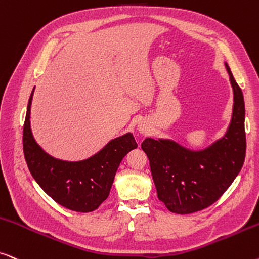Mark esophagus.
Wrapping results in <instances>:
<instances>
[{
  "label": "esophagus",
  "instance_id": "1",
  "mask_svg": "<svg viewBox=\"0 0 259 259\" xmlns=\"http://www.w3.org/2000/svg\"><path fill=\"white\" fill-rule=\"evenodd\" d=\"M139 131H140V133H143V134L149 133V128H147L145 125H142V123L139 125Z\"/></svg>",
  "mask_w": 259,
  "mask_h": 259
}]
</instances>
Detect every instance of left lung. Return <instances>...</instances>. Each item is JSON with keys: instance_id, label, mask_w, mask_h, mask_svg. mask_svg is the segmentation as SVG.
Instances as JSON below:
<instances>
[{"instance_id": "obj_1", "label": "left lung", "mask_w": 259, "mask_h": 259, "mask_svg": "<svg viewBox=\"0 0 259 259\" xmlns=\"http://www.w3.org/2000/svg\"><path fill=\"white\" fill-rule=\"evenodd\" d=\"M233 88V114L223 139L203 151H190L170 140L146 138L142 149L149 157L158 199L170 211L190 214L209 207L232 184L246 152L243 92L227 64Z\"/></svg>"}]
</instances>
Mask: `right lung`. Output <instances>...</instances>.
Listing matches in <instances>:
<instances>
[{
	"instance_id": "1",
	"label": "right lung",
	"mask_w": 259,
	"mask_h": 259,
	"mask_svg": "<svg viewBox=\"0 0 259 259\" xmlns=\"http://www.w3.org/2000/svg\"><path fill=\"white\" fill-rule=\"evenodd\" d=\"M33 92L23 123V154L33 179L48 195L68 209L89 213L97 209L109 195L116 170L123 157L138 147L132 133L116 138L90 158L64 162L52 158L35 143L31 132Z\"/></svg>"
}]
</instances>
